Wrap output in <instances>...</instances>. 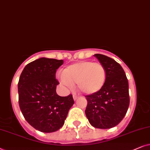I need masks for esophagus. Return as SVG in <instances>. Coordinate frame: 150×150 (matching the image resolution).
Segmentation results:
<instances>
[{"instance_id": "1", "label": "esophagus", "mask_w": 150, "mask_h": 150, "mask_svg": "<svg viewBox=\"0 0 150 150\" xmlns=\"http://www.w3.org/2000/svg\"><path fill=\"white\" fill-rule=\"evenodd\" d=\"M73 99L74 100H76V99L78 98V96H77L76 94H73Z\"/></svg>"}]
</instances>
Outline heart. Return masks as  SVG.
Segmentation results:
<instances>
[{
  "instance_id": "1",
  "label": "heart",
  "mask_w": 150,
  "mask_h": 150,
  "mask_svg": "<svg viewBox=\"0 0 150 150\" xmlns=\"http://www.w3.org/2000/svg\"><path fill=\"white\" fill-rule=\"evenodd\" d=\"M60 79L63 84L69 86L77 83L78 90L83 94L93 95L104 86L106 71L99 62L81 61L66 67Z\"/></svg>"
}]
</instances>
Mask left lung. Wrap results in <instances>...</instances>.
<instances>
[{
  "label": "left lung",
  "mask_w": 150,
  "mask_h": 150,
  "mask_svg": "<svg viewBox=\"0 0 150 150\" xmlns=\"http://www.w3.org/2000/svg\"><path fill=\"white\" fill-rule=\"evenodd\" d=\"M106 71L104 86L98 93L86 95L87 106L85 113L93 127L108 129L122 121L129 104V86L121 66L110 57L94 55Z\"/></svg>",
  "instance_id": "left-lung-1"
}]
</instances>
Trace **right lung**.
Wrapping results in <instances>:
<instances>
[{
    "instance_id": "obj_1",
    "label": "right lung",
    "mask_w": 150,
    "mask_h": 150,
    "mask_svg": "<svg viewBox=\"0 0 150 150\" xmlns=\"http://www.w3.org/2000/svg\"><path fill=\"white\" fill-rule=\"evenodd\" d=\"M63 60L42 57L25 67L18 83V103L26 121L42 132H53L62 127L73 95L60 97L56 93L59 81L55 78Z\"/></svg>"
}]
</instances>
